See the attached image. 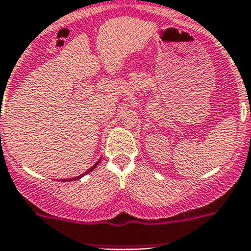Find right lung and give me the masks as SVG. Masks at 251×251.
Here are the masks:
<instances>
[{
	"mask_svg": "<svg viewBox=\"0 0 251 251\" xmlns=\"http://www.w3.org/2000/svg\"><path fill=\"white\" fill-rule=\"evenodd\" d=\"M99 162H100V161H98V162H96V163L94 164V166H93L92 168H90V169H88L87 172L83 173V174H82V175H79V176H76V177H73V178H64V180H62V181H63V182H67V181H75V180H78V178H81L82 176H83V175H87L88 173H90V172H92V170H94L95 168H96V166H98V164H99Z\"/></svg>",
	"mask_w": 251,
	"mask_h": 251,
	"instance_id": "right-lung-1",
	"label": "right lung"
}]
</instances>
